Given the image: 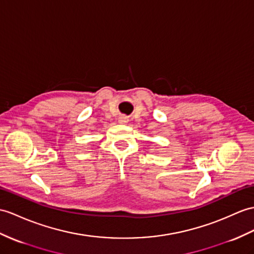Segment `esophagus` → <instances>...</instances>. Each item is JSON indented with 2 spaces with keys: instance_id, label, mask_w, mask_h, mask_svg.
Wrapping results in <instances>:
<instances>
[{
  "instance_id": "34e87169",
  "label": "esophagus",
  "mask_w": 254,
  "mask_h": 254,
  "mask_svg": "<svg viewBox=\"0 0 254 254\" xmlns=\"http://www.w3.org/2000/svg\"><path fill=\"white\" fill-rule=\"evenodd\" d=\"M128 118L127 116H120L119 117V122L120 123H127Z\"/></svg>"
}]
</instances>
